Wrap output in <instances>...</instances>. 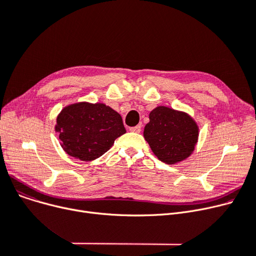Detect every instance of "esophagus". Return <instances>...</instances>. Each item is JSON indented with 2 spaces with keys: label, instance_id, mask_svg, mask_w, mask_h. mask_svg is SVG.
<instances>
[{
  "label": "esophagus",
  "instance_id": "1",
  "mask_svg": "<svg viewBox=\"0 0 256 256\" xmlns=\"http://www.w3.org/2000/svg\"><path fill=\"white\" fill-rule=\"evenodd\" d=\"M130 130L132 132H141V126H132V128H130Z\"/></svg>",
  "mask_w": 256,
  "mask_h": 256
}]
</instances>
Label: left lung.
<instances>
[{
	"mask_svg": "<svg viewBox=\"0 0 256 256\" xmlns=\"http://www.w3.org/2000/svg\"><path fill=\"white\" fill-rule=\"evenodd\" d=\"M143 135L160 160L176 164L193 152L198 126L186 113L160 106L150 112Z\"/></svg>",
	"mask_w": 256,
	"mask_h": 256,
	"instance_id": "obj_1",
	"label": "left lung"
}]
</instances>
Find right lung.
I'll use <instances>...</instances> for the list:
<instances>
[{"mask_svg":"<svg viewBox=\"0 0 256 256\" xmlns=\"http://www.w3.org/2000/svg\"><path fill=\"white\" fill-rule=\"evenodd\" d=\"M63 150L80 160H92L109 150L126 132L122 118L104 104L76 102L65 106L55 128Z\"/></svg>","mask_w":256,"mask_h":256,"instance_id":"add662e5","label":"right lung"}]
</instances>
